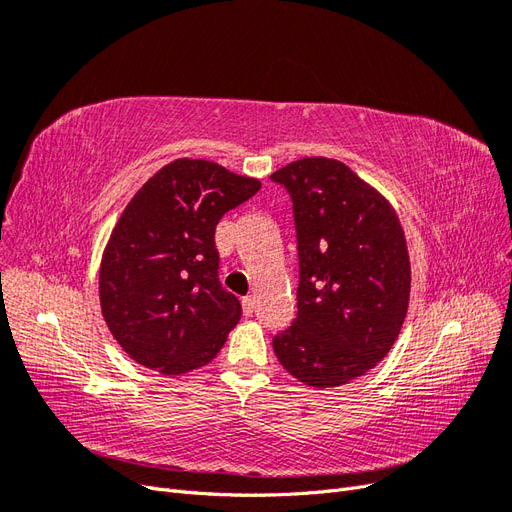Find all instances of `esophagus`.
Returning a JSON list of instances; mask_svg holds the SVG:
<instances>
[{"mask_svg":"<svg viewBox=\"0 0 512 512\" xmlns=\"http://www.w3.org/2000/svg\"><path fill=\"white\" fill-rule=\"evenodd\" d=\"M241 305H243V314H245V316H252V314L256 312V301H254V297H243Z\"/></svg>","mask_w":512,"mask_h":512,"instance_id":"34e87169","label":"esophagus"}]
</instances>
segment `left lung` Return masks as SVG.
Segmentation results:
<instances>
[{
	"label": "left lung",
	"instance_id": "obj_1",
	"mask_svg": "<svg viewBox=\"0 0 512 512\" xmlns=\"http://www.w3.org/2000/svg\"><path fill=\"white\" fill-rule=\"evenodd\" d=\"M271 181L292 200L299 256L297 318L273 350L309 386L346 384L384 359L404 324V230L391 205L337 160L303 158Z\"/></svg>",
	"mask_w": 512,
	"mask_h": 512
}]
</instances>
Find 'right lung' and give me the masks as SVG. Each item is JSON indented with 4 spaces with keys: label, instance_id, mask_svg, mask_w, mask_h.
I'll return each instance as SVG.
<instances>
[{
    "label": "right lung",
    "instance_id": "right-lung-1",
    "mask_svg": "<svg viewBox=\"0 0 512 512\" xmlns=\"http://www.w3.org/2000/svg\"><path fill=\"white\" fill-rule=\"evenodd\" d=\"M258 190L256 179L183 158L130 200L102 256L100 303L136 363L179 376L220 352L241 303L220 282L215 226Z\"/></svg>",
    "mask_w": 512,
    "mask_h": 512
}]
</instances>
